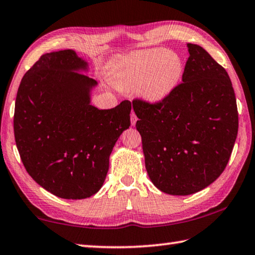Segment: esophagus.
<instances>
[{"mask_svg":"<svg viewBox=\"0 0 255 255\" xmlns=\"http://www.w3.org/2000/svg\"><path fill=\"white\" fill-rule=\"evenodd\" d=\"M130 123H131V126H135L136 123H137V117H136L135 112H131V115H130Z\"/></svg>","mask_w":255,"mask_h":255,"instance_id":"obj_1","label":"esophagus"}]
</instances>
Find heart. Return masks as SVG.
Instances as JSON below:
<instances>
[{"label":"heart","mask_w":255,"mask_h":255,"mask_svg":"<svg viewBox=\"0 0 255 255\" xmlns=\"http://www.w3.org/2000/svg\"><path fill=\"white\" fill-rule=\"evenodd\" d=\"M184 72V63L179 54L163 47L132 51L119 56L109 63L110 79L120 89L137 88L144 101L158 103L178 86Z\"/></svg>","instance_id":"obj_1"}]
</instances>
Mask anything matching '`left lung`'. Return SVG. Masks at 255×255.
<instances>
[{
  "label": "left lung",
  "instance_id": "obj_1",
  "mask_svg": "<svg viewBox=\"0 0 255 255\" xmlns=\"http://www.w3.org/2000/svg\"><path fill=\"white\" fill-rule=\"evenodd\" d=\"M188 48L183 83L155 105L132 101L146 171L155 187L173 196L192 195L213 183L225 170L239 130L225 68L199 45Z\"/></svg>",
  "mask_w": 255,
  "mask_h": 255
}]
</instances>
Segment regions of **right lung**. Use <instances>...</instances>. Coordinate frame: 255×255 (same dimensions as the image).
I'll return each mask as SVG.
<instances>
[{
    "instance_id": "right-lung-1",
    "label": "right lung",
    "mask_w": 255,
    "mask_h": 255,
    "mask_svg": "<svg viewBox=\"0 0 255 255\" xmlns=\"http://www.w3.org/2000/svg\"><path fill=\"white\" fill-rule=\"evenodd\" d=\"M89 63L73 49L42 55L21 80L15 99L14 137L29 175L63 199L99 191L109 157L130 126L131 103L100 110L91 105L98 82L83 73Z\"/></svg>"
}]
</instances>
